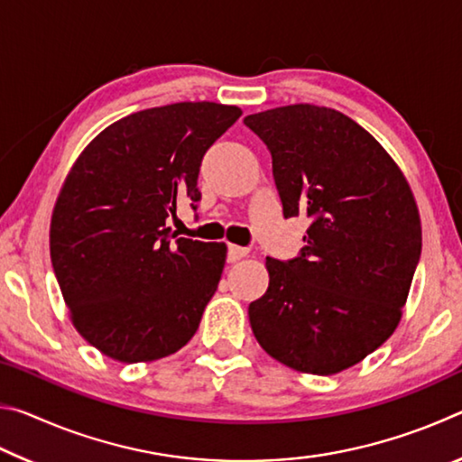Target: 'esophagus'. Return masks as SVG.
I'll use <instances>...</instances> for the list:
<instances>
[{
	"instance_id": "obj_1",
	"label": "esophagus",
	"mask_w": 462,
	"mask_h": 462,
	"mask_svg": "<svg viewBox=\"0 0 462 462\" xmlns=\"http://www.w3.org/2000/svg\"><path fill=\"white\" fill-rule=\"evenodd\" d=\"M248 250L242 248V246H236V245H228V261L234 263V261H240L242 256H246Z\"/></svg>"
}]
</instances>
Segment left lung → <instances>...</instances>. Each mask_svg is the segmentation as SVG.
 <instances>
[{"mask_svg":"<svg viewBox=\"0 0 462 462\" xmlns=\"http://www.w3.org/2000/svg\"><path fill=\"white\" fill-rule=\"evenodd\" d=\"M245 124L269 148L283 216L310 220L295 259L267 256L269 289L248 306L254 338L295 371L340 373L400 324L421 253L416 201L377 140L336 109L285 106Z\"/></svg>","mask_w":462,"mask_h":462,"instance_id":"1","label":"left lung"}]
</instances>
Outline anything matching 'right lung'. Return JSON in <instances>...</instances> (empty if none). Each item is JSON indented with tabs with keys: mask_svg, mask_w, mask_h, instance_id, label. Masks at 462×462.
<instances>
[{
	"mask_svg": "<svg viewBox=\"0 0 462 462\" xmlns=\"http://www.w3.org/2000/svg\"><path fill=\"white\" fill-rule=\"evenodd\" d=\"M242 116L214 101L143 109L91 140L52 212L51 261L77 330L120 363L177 353L198 332L226 263L224 242L176 238L198 209L203 154Z\"/></svg>",
	"mask_w": 462,
	"mask_h": 462,
	"instance_id": "add662e5",
	"label": "right lung"
}]
</instances>
